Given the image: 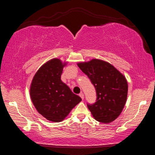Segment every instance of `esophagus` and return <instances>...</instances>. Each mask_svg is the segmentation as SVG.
Instances as JSON below:
<instances>
[{"label":"esophagus","mask_w":155,"mask_h":155,"mask_svg":"<svg viewBox=\"0 0 155 155\" xmlns=\"http://www.w3.org/2000/svg\"><path fill=\"white\" fill-rule=\"evenodd\" d=\"M79 96L81 97V98H82V100L84 99V94H83V93H80V94H79Z\"/></svg>","instance_id":"34e87169"}]
</instances>
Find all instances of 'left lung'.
I'll use <instances>...</instances> for the list:
<instances>
[{
  "label": "left lung",
  "mask_w": 155,
  "mask_h": 155,
  "mask_svg": "<svg viewBox=\"0 0 155 155\" xmlns=\"http://www.w3.org/2000/svg\"><path fill=\"white\" fill-rule=\"evenodd\" d=\"M77 65L87 75L95 87L96 102L87 104L94 119L108 124L121 114L127 102L128 83L126 77L109 62L93 59Z\"/></svg>",
  "instance_id": "left-lung-1"
}]
</instances>
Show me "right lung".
Returning <instances> with one entry per match:
<instances>
[{"label":"right lung","mask_w":155,"mask_h":155,"mask_svg":"<svg viewBox=\"0 0 155 155\" xmlns=\"http://www.w3.org/2000/svg\"><path fill=\"white\" fill-rule=\"evenodd\" d=\"M67 62L54 58L39 68L30 86V96L37 111L49 121L64 120L81 101L61 79Z\"/></svg>","instance_id":"1"}]
</instances>
